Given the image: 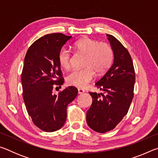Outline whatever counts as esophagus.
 <instances>
[{"instance_id": "esophagus-1", "label": "esophagus", "mask_w": 158, "mask_h": 158, "mask_svg": "<svg viewBox=\"0 0 158 158\" xmlns=\"http://www.w3.org/2000/svg\"><path fill=\"white\" fill-rule=\"evenodd\" d=\"M85 92V90L82 89H78V93L79 94H82V93H84Z\"/></svg>"}]
</instances>
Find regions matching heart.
<instances>
[{"instance_id":"heart-1","label":"heart","mask_w":158,"mask_h":158,"mask_svg":"<svg viewBox=\"0 0 158 158\" xmlns=\"http://www.w3.org/2000/svg\"><path fill=\"white\" fill-rule=\"evenodd\" d=\"M77 52L85 55L81 69H75L66 77L68 84L73 86L84 88L91 82L98 74L105 73L113 61L114 53L110 45L106 42L96 40L84 38L74 43ZM58 60L61 68L68 69L71 66V52L65 47L60 49Z\"/></svg>"}]
</instances>
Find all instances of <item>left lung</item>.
Segmentation results:
<instances>
[{"label":"left lung","mask_w":158,"mask_h":158,"mask_svg":"<svg viewBox=\"0 0 158 158\" xmlns=\"http://www.w3.org/2000/svg\"><path fill=\"white\" fill-rule=\"evenodd\" d=\"M106 35L114 52V63L95 84L106 94L90 92L93 102L86 112L88 125L100 133L114 129L127 114L135 82V68L130 53L116 37Z\"/></svg>","instance_id":"1"}]
</instances>
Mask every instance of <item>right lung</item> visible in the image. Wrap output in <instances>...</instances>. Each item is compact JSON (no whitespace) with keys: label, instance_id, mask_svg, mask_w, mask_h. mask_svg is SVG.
Returning a JSON list of instances; mask_svg holds the SVG:
<instances>
[{"label":"right lung","instance_id":"right-lung-1","mask_svg":"<svg viewBox=\"0 0 158 158\" xmlns=\"http://www.w3.org/2000/svg\"><path fill=\"white\" fill-rule=\"evenodd\" d=\"M72 36L63 33L45 35L29 47L21 73L23 98L33 123L44 132L60 129L67 118V106L78 94L69 86L55 95L53 88L64 83L58 55Z\"/></svg>","mask_w":158,"mask_h":158}]
</instances>
